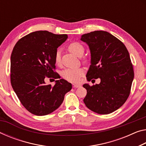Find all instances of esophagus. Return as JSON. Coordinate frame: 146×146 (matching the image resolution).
Here are the masks:
<instances>
[{
	"mask_svg": "<svg viewBox=\"0 0 146 146\" xmlns=\"http://www.w3.org/2000/svg\"><path fill=\"white\" fill-rule=\"evenodd\" d=\"M73 86V88H78V87L81 86V85L78 84H74Z\"/></svg>",
	"mask_w": 146,
	"mask_h": 146,
	"instance_id": "34e87169",
	"label": "esophagus"
}]
</instances>
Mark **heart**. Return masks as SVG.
<instances>
[{
    "instance_id": "obj_1",
    "label": "heart",
    "mask_w": 146,
    "mask_h": 146,
    "mask_svg": "<svg viewBox=\"0 0 146 146\" xmlns=\"http://www.w3.org/2000/svg\"><path fill=\"white\" fill-rule=\"evenodd\" d=\"M68 48L69 51L72 52L76 56L78 57L82 56L84 52V47H83L82 44L78 42H73L69 44ZM55 64L58 66L61 64V56L60 51L58 50L56 52L54 56ZM84 73V70L82 69H70L68 68L64 69L62 73V76L64 79H66L70 82H77L79 80L80 77Z\"/></svg>"
}]
</instances>
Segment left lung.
<instances>
[{"instance_id":"8db88e82","label":"left lung","mask_w":146,"mask_h":146,"mask_svg":"<svg viewBox=\"0 0 146 146\" xmlns=\"http://www.w3.org/2000/svg\"><path fill=\"white\" fill-rule=\"evenodd\" d=\"M80 40L88 46L91 56L88 81L101 80L92 86L83 85L87 90L83 101L94 112L110 114L121 107L130 94L134 71L129 53L121 41L106 31L83 34Z\"/></svg>"}]
</instances>
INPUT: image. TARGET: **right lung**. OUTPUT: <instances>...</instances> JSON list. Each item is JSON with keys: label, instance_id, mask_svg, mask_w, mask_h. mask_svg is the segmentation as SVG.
I'll list each match as a JSON object with an SVG mask.
<instances>
[{"label": "right lung", "instance_id": "right-lung-1", "mask_svg": "<svg viewBox=\"0 0 146 146\" xmlns=\"http://www.w3.org/2000/svg\"><path fill=\"white\" fill-rule=\"evenodd\" d=\"M67 34H54L45 31L30 33L17 41L11 55V84L27 110L36 115L54 112L63 102L72 84L63 79L54 86L46 84L45 78H58L54 56L57 48L66 41Z\"/></svg>", "mask_w": 146, "mask_h": 146}]
</instances>
